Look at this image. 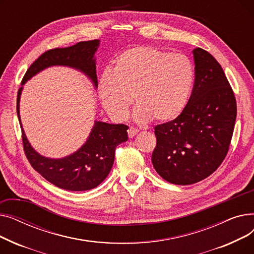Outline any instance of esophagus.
<instances>
[{"mask_svg": "<svg viewBox=\"0 0 254 254\" xmlns=\"http://www.w3.org/2000/svg\"><path fill=\"white\" fill-rule=\"evenodd\" d=\"M138 132H139V130L137 128H135V127H129L127 129V134H128L129 138H134L138 134Z\"/></svg>", "mask_w": 254, "mask_h": 254, "instance_id": "obj_1", "label": "esophagus"}]
</instances>
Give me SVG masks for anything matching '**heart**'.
<instances>
[{"label": "heart", "instance_id": "b5f03b06", "mask_svg": "<svg viewBox=\"0 0 254 254\" xmlns=\"http://www.w3.org/2000/svg\"><path fill=\"white\" fill-rule=\"evenodd\" d=\"M194 71L188 57L149 46L126 50L99 79V97L109 116L126 119L132 97L138 104L134 119L165 123L176 118L190 96Z\"/></svg>", "mask_w": 254, "mask_h": 254}]
</instances>
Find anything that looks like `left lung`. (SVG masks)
<instances>
[{
    "label": "left lung",
    "instance_id": "obj_1",
    "mask_svg": "<svg viewBox=\"0 0 254 254\" xmlns=\"http://www.w3.org/2000/svg\"><path fill=\"white\" fill-rule=\"evenodd\" d=\"M194 85L189 103L172 122L154 127L151 162L166 181L189 185L221 165L237 116L234 92L218 62L202 48L192 50Z\"/></svg>",
    "mask_w": 254,
    "mask_h": 254
}]
</instances>
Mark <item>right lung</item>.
Instances as JSON below:
<instances>
[{
  "instance_id": "add662e5",
  "label": "right lung",
  "mask_w": 254,
  "mask_h": 254,
  "mask_svg": "<svg viewBox=\"0 0 254 254\" xmlns=\"http://www.w3.org/2000/svg\"><path fill=\"white\" fill-rule=\"evenodd\" d=\"M100 40L79 42L65 48L51 49L38 58L26 71L17 93V116L22 131L23 148L32 167L47 181L60 189L84 191L97 188L109 175L117 145L127 142L126 125H112L95 120L89 136L75 152L62 158H51L37 152L26 138L22 127L19 103L23 85L40 72L50 66H68L84 74L98 88L96 52Z\"/></svg>"
}]
</instances>
